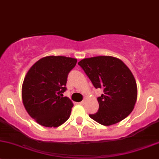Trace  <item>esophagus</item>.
<instances>
[{"mask_svg":"<svg viewBox=\"0 0 159 159\" xmlns=\"http://www.w3.org/2000/svg\"><path fill=\"white\" fill-rule=\"evenodd\" d=\"M86 98H84V99H83V100L82 101V102H80V104H81V105H84L85 103H86Z\"/></svg>","mask_w":159,"mask_h":159,"instance_id":"esophagus-1","label":"esophagus"}]
</instances>
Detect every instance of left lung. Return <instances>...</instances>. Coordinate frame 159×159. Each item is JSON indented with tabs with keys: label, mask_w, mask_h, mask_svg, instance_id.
I'll list each match as a JSON object with an SVG mask.
<instances>
[{
	"label": "left lung",
	"mask_w": 159,
	"mask_h": 159,
	"mask_svg": "<svg viewBox=\"0 0 159 159\" xmlns=\"http://www.w3.org/2000/svg\"><path fill=\"white\" fill-rule=\"evenodd\" d=\"M78 64L84 70L96 89L103 94L97 98L99 110L89 117L103 125H111L126 118L137 100V85L128 66L110 56L86 58Z\"/></svg>",
	"instance_id": "8db88e82"
}]
</instances>
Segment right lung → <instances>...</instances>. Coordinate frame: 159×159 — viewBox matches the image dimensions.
<instances>
[{"label": "right lung", "mask_w": 159, "mask_h": 159, "mask_svg": "<svg viewBox=\"0 0 159 159\" xmlns=\"http://www.w3.org/2000/svg\"><path fill=\"white\" fill-rule=\"evenodd\" d=\"M77 60L49 56L36 62L22 86L23 103L28 114L45 127H58L70 118L73 104L63 97L69 73Z\"/></svg>", "instance_id": "1"}]
</instances>
